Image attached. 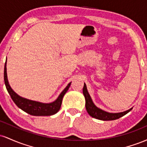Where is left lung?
Masks as SVG:
<instances>
[{
	"label": "left lung",
	"instance_id": "8db88e82",
	"mask_svg": "<svg viewBox=\"0 0 147 147\" xmlns=\"http://www.w3.org/2000/svg\"><path fill=\"white\" fill-rule=\"evenodd\" d=\"M83 93L86 99V111L91 117L96 118V119H100V120L109 121V120H115V119H119V117H122L124 115L131 111L132 109H130L129 110L124 111L122 113H108L106 111L99 109L96 106L94 103L92 102V99H91L90 95L87 90V88L86 84H84L83 88Z\"/></svg>",
	"mask_w": 147,
	"mask_h": 147
}]
</instances>
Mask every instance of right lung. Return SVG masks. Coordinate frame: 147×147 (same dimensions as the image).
<instances>
[{"label":"right lung","instance_id":"obj_1","mask_svg":"<svg viewBox=\"0 0 147 147\" xmlns=\"http://www.w3.org/2000/svg\"><path fill=\"white\" fill-rule=\"evenodd\" d=\"M6 62L5 64L4 68L5 84L6 88L8 92H9L11 99L14 101V102L18 108H20L21 110L26 112L27 113L34 116H50L52 115H55L59 111L61 106L62 99H63V97L65 94V92L68 90L69 87H70V84H71V82L69 83L68 86L65 88V89L61 92L58 98L55 102L49 103V104H45V103L30 100V99L20 97L10 87L7 80V76Z\"/></svg>","mask_w":147,"mask_h":147}]
</instances>
